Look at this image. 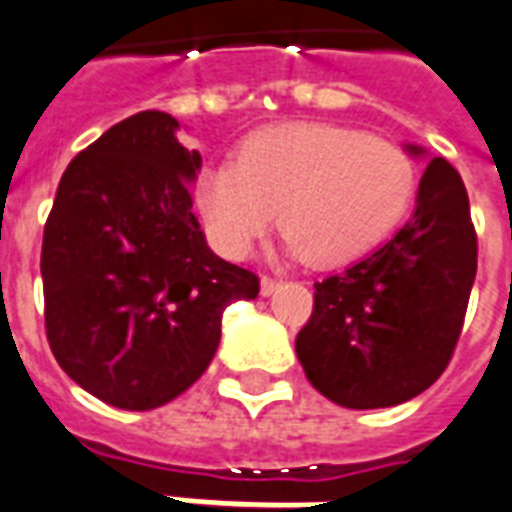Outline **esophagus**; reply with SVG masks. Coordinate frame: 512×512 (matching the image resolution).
<instances>
[{"mask_svg": "<svg viewBox=\"0 0 512 512\" xmlns=\"http://www.w3.org/2000/svg\"><path fill=\"white\" fill-rule=\"evenodd\" d=\"M276 287H279V279H273V276H260V295H273L276 292Z\"/></svg>", "mask_w": 512, "mask_h": 512, "instance_id": "34e87169", "label": "esophagus"}]
</instances>
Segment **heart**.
<instances>
[{
  "label": "heart",
  "instance_id": "1",
  "mask_svg": "<svg viewBox=\"0 0 512 512\" xmlns=\"http://www.w3.org/2000/svg\"><path fill=\"white\" fill-rule=\"evenodd\" d=\"M413 190L416 169L395 144L330 123H287L249 136L236 166H206L195 201L233 260L279 220L292 257L343 265L403 220Z\"/></svg>",
  "mask_w": 512,
  "mask_h": 512
}]
</instances>
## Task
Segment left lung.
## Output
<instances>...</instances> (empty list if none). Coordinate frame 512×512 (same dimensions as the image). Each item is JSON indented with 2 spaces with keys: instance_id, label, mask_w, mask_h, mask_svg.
I'll use <instances>...</instances> for the list:
<instances>
[{
  "instance_id": "left-lung-1",
  "label": "left lung",
  "mask_w": 512,
  "mask_h": 512,
  "mask_svg": "<svg viewBox=\"0 0 512 512\" xmlns=\"http://www.w3.org/2000/svg\"><path fill=\"white\" fill-rule=\"evenodd\" d=\"M413 158H429L405 144ZM478 268L470 198L446 158H429L416 209L360 263L314 284V314L295 351L335 405L370 411L408 403L446 370Z\"/></svg>"
}]
</instances>
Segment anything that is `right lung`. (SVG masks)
<instances>
[{"label": "right lung", "mask_w": 512, "mask_h": 512, "mask_svg": "<svg viewBox=\"0 0 512 512\" xmlns=\"http://www.w3.org/2000/svg\"><path fill=\"white\" fill-rule=\"evenodd\" d=\"M147 109L85 147L58 182L42 239L45 330L58 365L101 403L152 411L209 368L222 311L257 276L209 249L190 185L201 152Z\"/></svg>", "instance_id": "right-lung-1"}]
</instances>
